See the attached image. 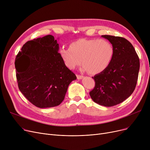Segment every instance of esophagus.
<instances>
[{
  "label": "esophagus",
  "instance_id": "34e87169",
  "mask_svg": "<svg viewBox=\"0 0 150 150\" xmlns=\"http://www.w3.org/2000/svg\"><path fill=\"white\" fill-rule=\"evenodd\" d=\"M76 77L78 80H80V79H82V78H83V76L80 75H76Z\"/></svg>",
  "mask_w": 150,
  "mask_h": 150
}]
</instances>
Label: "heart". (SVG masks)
Segmentation results:
<instances>
[{"instance_id": "1", "label": "heart", "mask_w": 150, "mask_h": 150, "mask_svg": "<svg viewBox=\"0 0 150 150\" xmlns=\"http://www.w3.org/2000/svg\"><path fill=\"white\" fill-rule=\"evenodd\" d=\"M59 54L65 66L74 69L81 64L83 70L91 75L103 72L111 64L114 49L112 44L103 39H80L69 47H62Z\"/></svg>"}]
</instances>
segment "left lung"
Masks as SVG:
<instances>
[{
	"label": "left lung",
	"instance_id": "obj_1",
	"mask_svg": "<svg viewBox=\"0 0 150 150\" xmlns=\"http://www.w3.org/2000/svg\"><path fill=\"white\" fill-rule=\"evenodd\" d=\"M101 36L112 44L114 54L108 69L92 77L96 85L89 94L96 103L111 107L122 103L134 91L140 61L134 48L127 39L111 35Z\"/></svg>",
	"mask_w": 150,
	"mask_h": 150
}]
</instances>
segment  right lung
I'll return each mask as SVG.
<instances>
[{
    "instance_id": "obj_1",
    "label": "right lung",
    "mask_w": 150,
    "mask_h": 150,
    "mask_svg": "<svg viewBox=\"0 0 150 150\" xmlns=\"http://www.w3.org/2000/svg\"><path fill=\"white\" fill-rule=\"evenodd\" d=\"M58 50L57 41L49 35L27 42L16 58L19 89L38 108L60 105L69 84L76 79L64 64Z\"/></svg>"
}]
</instances>
